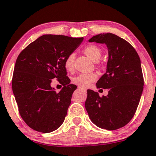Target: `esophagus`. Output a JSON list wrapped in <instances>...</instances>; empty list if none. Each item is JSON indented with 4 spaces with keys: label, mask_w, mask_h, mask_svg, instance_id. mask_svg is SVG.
<instances>
[{
    "label": "esophagus",
    "mask_w": 156,
    "mask_h": 156,
    "mask_svg": "<svg viewBox=\"0 0 156 156\" xmlns=\"http://www.w3.org/2000/svg\"><path fill=\"white\" fill-rule=\"evenodd\" d=\"M78 89L80 90H83V91H84V92L86 91L85 88H83V87H78Z\"/></svg>",
    "instance_id": "esophagus-1"
}]
</instances>
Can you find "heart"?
Returning a JSON list of instances; mask_svg holds the SVG:
<instances>
[{
	"instance_id": "b5f03b06",
	"label": "heart",
	"mask_w": 156,
	"mask_h": 156,
	"mask_svg": "<svg viewBox=\"0 0 156 156\" xmlns=\"http://www.w3.org/2000/svg\"><path fill=\"white\" fill-rule=\"evenodd\" d=\"M83 52L92 59V61L97 62L101 57V51L100 48L94 45H87L83 49ZM76 55L74 53L69 54L64 60L65 69L68 71H72L74 68V61H75ZM97 76L96 73H82L80 74L73 78V82L75 84L82 86V87H87L90 83L97 80Z\"/></svg>"
}]
</instances>
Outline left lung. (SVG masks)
<instances>
[{
    "label": "left lung",
    "mask_w": 156,
    "mask_h": 156,
    "mask_svg": "<svg viewBox=\"0 0 156 156\" xmlns=\"http://www.w3.org/2000/svg\"><path fill=\"white\" fill-rule=\"evenodd\" d=\"M89 42L106 44L108 51L106 71L97 81V87L108 89L100 97L87 90L85 108L97 127L115 130L124 127L135 113L144 89L141 61L134 48L115 34H100Z\"/></svg>",
    "instance_id": "obj_1"
}]
</instances>
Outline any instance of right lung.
Segmentation results:
<instances>
[{
  "mask_svg": "<svg viewBox=\"0 0 156 156\" xmlns=\"http://www.w3.org/2000/svg\"><path fill=\"white\" fill-rule=\"evenodd\" d=\"M83 41V38L43 35L19 55L12 87L21 117L36 131L48 133L64 122L77 88L66 76L64 60ZM53 78L64 86L59 93L51 87Z\"/></svg>",
  "mask_w": 156,
  "mask_h": 156,
  "instance_id": "right-lung-1",
  "label": "right lung"
}]
</instances>
